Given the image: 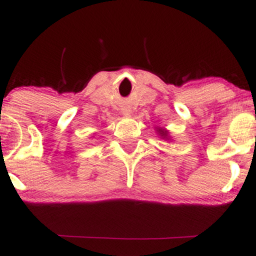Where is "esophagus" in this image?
I'll return each mask as SVG.
<instances>
[{
  "label": "esophagus",
  "mask_w": 256,
  "mask_h": 256,
  "mask_svg": "<svg viewBox=\"0 0 256 256\" xmlns=\"http://www.w3.org/2000/svg\"><path fill=\"white\" fill-rule=\"evenodd\" d=\"M122 114H124V116H130L132 112H131L130 108H122Z\"/></svg>",
  "instance_id": "obj_1"
}]
</instances>
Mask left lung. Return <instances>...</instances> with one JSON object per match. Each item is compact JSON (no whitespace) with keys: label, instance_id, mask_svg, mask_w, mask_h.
Segmentation results:
<instances>
[{"label":"left lung","instance_id":"8db88e82","mask_svg":"<svg viewBox=\"0 0 256 256\" xmlns=\"http://www.w3.org/2000/svg\"><path fill=\"white\" fill-rule=\"evenodd\" d=\"M156 132H158V134L160 136V138H162V140H170V136H169V131L166 130V128H156Z\"/></svg>","mask_w":256,"mask_h":256}]
</instances>
